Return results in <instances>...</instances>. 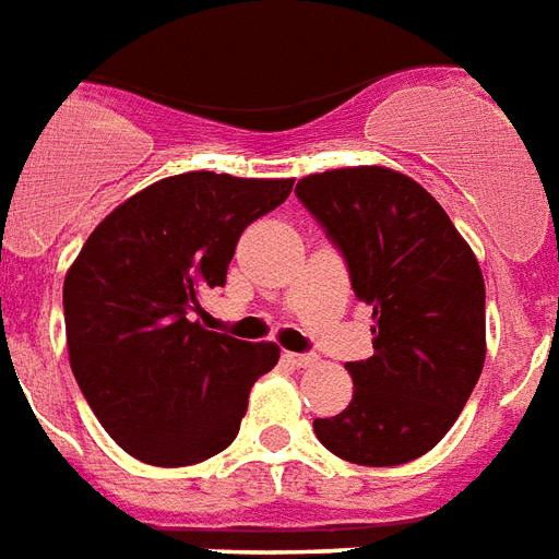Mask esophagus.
Here are the masks:
<instances>
[{"label":"esophagus","instance_id":"34e87169","mask_svg":"<svg viewBox=\"0 0 559 559\" xmlns=\"http://www.w3.org/2000/svg\"><path fill=\"white\" fill-rule=\"evenodd\" d=\"M283 359L288 365H292V368H309V365H314V356L312 354H285Z\"/></svg>","mask_w":559,"mask_h":559}]
</instances>
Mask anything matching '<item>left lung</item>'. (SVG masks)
Here are the masks:
<instances>
[{
  "instance_id": "8db88e82",
  "label": "left lung",
  "mask_w": 559,
  "mask_h": 559,
  "mask_svg": "<svg viewBox=\"0 0 559 559\" xmlns=\"http://www.w3.org/2000/svg\"><path fill=\"white\" fill-rule=\"evenodd\" d=\"M295 194L342 253L354 295L374 309V356L344 365L354 401L314 418V436L356 465L418 460L454 427L484 371L480 264L404 174L342 167L306 176Z\"/></svg>"
}]
</instances>
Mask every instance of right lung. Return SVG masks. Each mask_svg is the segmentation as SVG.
Returning a JSON list of instances; mask_svg holds the SVG:
<instances>
[{"label":"right lung","mask_w":559,"mask_h":559,"mask_svg":"<svg viewBox=\"0 0 559 559\" xmlns=\"http://www.w3.org/2000/svg\"><path fill=\"white\" fill-rule=\"evenodd\" d=\"M295 179L167 176L96 226L64 280L75 383L126 454L176 468L221 454L238 436L250 385L280 347L205 330L200 297L226 283L247 226Z\"/></svg>","instance_id":"add662e5"}]
</instances>
